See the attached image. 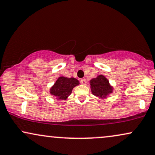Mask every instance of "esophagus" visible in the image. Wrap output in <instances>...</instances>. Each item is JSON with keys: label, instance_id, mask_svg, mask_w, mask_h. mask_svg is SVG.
<instances>
[{"label": "esophagus", "instance_id": "34e87169", "mask_svg": "<svg viewBox=\"0 0 155 155\" xmlns=\"http://www.w3.org/2000/svg\"><path fill=\"white\" fill-rule=\"evenodd\" d=\"M86 81H85V79H81V83L82 84V85H85V84H86Z\"/></svg>", "mask_w": 155, "mask_h": 155}]
</instances>
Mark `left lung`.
<instances>
[{
    "instance_id": "left-lung-1",
    "label": "left lung",
    "mask_w": 155,
    "mask_h": 155,
    "mask_svg": "<svg viewBox=\"0 0 155 155\" xmlns=\"http://www.w3.org/2000/svg\"><path fill=\"white\" fill-rule=\"evenodd\" d=\"M91 92L99 98H105L113 92V87L105 76L100 74L90 81Z\"/></svg>"
}]
</instances>
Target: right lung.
<instances>
[{"instance_id":"add662e5","label":"right lung","mask_w":155,"mask_h":155,"mask_svg":"<svg viewBox=\"0 0 155 155\" xmlns=\"http://www.w3.org/2000/svg\"><path fill=\"white\" fill-rule=\"evenodd\" d=\"M79 84V81L76 78L60 77L51 87L50 94L57 100H66L71 94L73 87Z\"/></svg>"}]
</instances>
